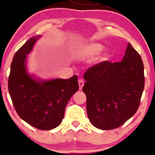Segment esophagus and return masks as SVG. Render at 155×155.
Listing matches in <instances>:
<instances>
[{"instance_id": "esophagus-1", "label": "esophagus", "mask_w": 155, "mask_h": 155, "mask_svg": "<svg viewBox=\"0 0 155 155\" xmlns=\"http://www.w3.org/2000/svg\"><path fill=\"white\" fill-rule=\"evenodd\" d=\"M78 84H79L80 90H81L82 87H83V86H84V81H83V80H80L79 81H78Z\"/></svg>"}]
</instances>
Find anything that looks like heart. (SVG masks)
Segmentation results:
<instances>
[{
  "label": "heart",
  "mask_w": 155,
  "mask_h": 155,
  "mask_svg": "<svg viewBox=\"0 0 155 155\" xmlns=\"http://www.w3.org/2000/svg\"><path fill=\"white\" fill-rule=\"evenodd\" d=\"M105 46L100 43H91L84 46L83 48L79 50H76L74 51L75 54H84L89 56H94L98 55L104 49ZM111 57V53L107 51L104 54L102 57L103 60H108Z\"/></svg>",
  "instance_id": "b5f03b06"
}]
</instances>
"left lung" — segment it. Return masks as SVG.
Here are the masks:
<instances>
[{
    "label": "left lung",
    "mask_w": 155,
    "mask_h": 155,
    "mask_svg": "<svg viewBox=\"0 0 155 155\" xmlns=\"http://www.w3.org/2000/svg\"><path fill=\"white\" fill-rule=\"evenodd\" d=\"M84 79L87 116L97 128H118L137 111L145 85L144 65L130 44L122 61H106L92 65Z\"/></svg>",
    "instance_id": "8db88e82"
}]
</instances>
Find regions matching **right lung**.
<instances>
[{
	"instance_id": "add662e5",
	"label": "right lung",
	"mask_w": 155,
	"mask_h": 155,
	"mask_svg": "<svg viewBox=\"0 0 155 155\" xmlns=\"http://www.w3.org/2000/svg\"><path fill=\"white\" fill-rule=\"evenodd\" d=\"M41 37L30 38L14 55L8 90L19 116L36 128L48 130L61 124L65 107L79 86L77 75L44 80L29 73L27 55Z\"/></svg>"
}]
</instances>
